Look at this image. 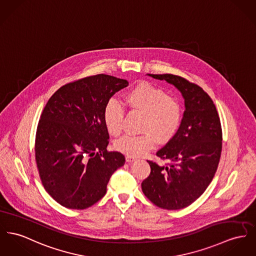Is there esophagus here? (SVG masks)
Listing matches in <instances>:
<instances>
[{
	"label": "esophagus",
	"instance_id": "obj_1",
	"mask_svg": "<svg viewBox=\"0 0 256 256\" xmlns=\"http://www.w3.org/2000/svg\"><path fill=\"white\" fill-rule=\"evenodd\" d=\"M136 160V157H133V156H129V155H127L126 156V161L128 162V163H130V162H133V161H135Z\"/></svg>",
	"mask_w": 256,
	"mask_h": 256
}]
</instances>
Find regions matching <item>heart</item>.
I'll use <instances>...</instances> for the list:
<instances>
[{
  "label": "heart",
  "mask_w": 256,
  "mask_h": 256,
  "mask_svg": "<svg viewBox=\"0 0 256 256\" xmlns=\"http://www.w3.org/2000/svg\"><path fill=\"white\" fill-rule=\"evenodd\" d=\"M124 102L133 110L144 114L142 135H125L114 142V148L129 156H140L154 148L155 138L159 142L170 140L182 121V108L174 99L160 88L140 82L124 95ZM104 122L112 136H118L122 130L124 110L114 99L106 104Z\"/></svg>",
  "instance_id": "obj_1"
}]
</instances>
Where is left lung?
Here are the masks:
<instances>
[{
  "instance_id": "left-lung-1",
  "label": "left lung",
  "mask_w": 256,
  "mask_h": 256,
  "mask_svg": "<svg viewBox=\"0 0 256 256\" xmlns=\"http://www.w3.org/2000/svg\"><path fill=\"white\" fill-rule=\"evenodd\" d=\"M148 76L174 86L184 100L180 128L156 155L166 166L148 161L150 176L142 182L144 194L157 206L180 210L203 193L216 172L222 148V131L216 106L204 90L170 74Z\"/></svg>"
}]
</instances>
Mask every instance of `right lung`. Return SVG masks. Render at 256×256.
Wrapping results in <instances>:
<instances>
[{
  "instance_id": "obj_1",
  "label": "right lung",
  "mask_w": 256,
  "mask_h": 256,
  "mask_svg": "<svg viewBox=\"0 0 256 256\" xmlns=\"http://www.w3.org/2000/svg\"><path fill=\"white\" fill-rule=\"evenodd\" d=\"M126 80L96 74L59 88L44 108L34 154L42 186L61 206L84 210L102 199L125 157L108 152L104 108L128 86Z\"/></svg>"
}]
</instances>
